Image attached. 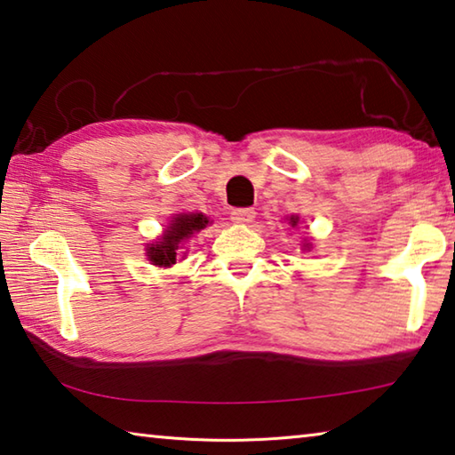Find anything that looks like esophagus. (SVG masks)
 Returning <instances> with one entry per match:
<instances>
[{
    "label": "esophagus",
    "instance_id": "34e87169",
    "mask_svg": "<svg viewBox=\"0 0 455 455\" xmlns=\"http://www.w3.org/2000/svg\"><path fill=\"white\" fill-rule=\"evenodd\" d=\"M256 218V210L253 207H235L232 212V220L237 223H251Z\"/></svg>",
    "mask_w": 455,
    "mask_h": 455
}]
</instances>
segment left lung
Returning a JSON list of instances; mask_svg holds the SVG:
<instances>
[{
    "instance_id": "left-lung-1",
    "label": "left lung",
    "mask_w": 455,
    "mask_h": 455,
    "mask_svg": "<svg viewBox=\"0 0 455 455\" xmlns=\"http://www.w3.org/2000/svg\"><path fill=\"white\" fill-rule=\"evenodd\" d=\"M290 223L291 226H298V218H290Z\"/></svg>"
}]
</instances>
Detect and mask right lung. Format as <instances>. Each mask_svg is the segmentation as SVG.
<instances>
[{"label": "right lung", "instance_id": "1", "mask_svg": "<svg viewBox=\"0 0 455 455\" xmlns=\"http://www.w3.org/2000/svg\"><path fill=\"white\" fill-rule=\"evenodd\" d=\"M207 220L204 213H180L172 220L170 228L165 229L162 240L151 243L148 248V258L154 261V266H172L175 264V256H178V248L183 240L191 237V234L199 232L207 226Z\"/></svg>", "mask_w": 455, "mask_h": 455}]
</instances>
